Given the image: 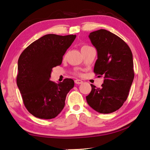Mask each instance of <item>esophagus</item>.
<instances>
[{
	"label": "esophagus",
	"mask_w": 150,
	"mask_h": 150,
	"mask_svg": "<svg viewBox=\"0 0 150 150\" xmlns=\"http://www.w3.org/2000/svg\"><path fill=\"white\" fill-rule=\"evenodd\" d=\"M75 84H82V82H83V81L81 80H79V79H76V80H75Z\"/></svg>",
	"instance_id": "1"
}]
</instances>
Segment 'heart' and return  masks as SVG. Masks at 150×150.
I'll list each match as a JSON object with an SVG mask.
<instances>
[{
  "instance_id": "b5f03b06",
  "label": "heart",
  "mask_w": 150,
  "mask_h": 150,
  "mask_svg": "<svg viewBox=\"0 0 150 150\" xmlns=\"http://www.w3.org/2000/svg\"><path fill=\"white\" fill-rule=\"evenodd\" d=\"M90 47H91V46H88V45H82V46H81V52L82 51H83V50H86V49H88V48H90ZM78 75H79V73H77Z\"/></svg>"
}]
</instances>
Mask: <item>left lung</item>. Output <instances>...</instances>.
<instances>
[{
	"label": "left lung",
	"instance_id": "8db88e82",
	"mask_svg": "<svg viewBox=\"0 0 150 150\" xmlns=\"http://www.w3.org/2000/svg\"><path fill=\"white\" fill-rule=\"evenodd\" d=\"M89 37L97 51L93 72L104 80L100 88L91 84L87 103L98 113H113L126 100L134 79L132 51L122 39L106 30L93 31Z\"/></svg>",
	"mask_w": 150,
	"mask_h": 150
}]
</instances>
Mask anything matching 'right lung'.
Segmentation results:
<instances>
[{"instance_id":"1","label":"right lung","mask_w":150,"mask_h":150,"mask_svg":"<svg viewBox=\"0 0 150 150\" xmlns=\"http://www.w3.org/2000/svg\"><path fill=\"white\" fill-rule=\"evenodd\" d=\"M75 38V35L47 34L31 43L19 57L17 84L25 107L35 117L53 119L64 107L74 81L65 79L57 84L50 78L52 68L61 64Z\"/></svg>"}]
</instances>
